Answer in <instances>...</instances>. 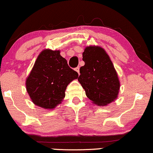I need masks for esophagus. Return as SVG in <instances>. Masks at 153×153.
Segmentation results:
<instances>
[{"mask_svg":"<svg viewBox=\"0 0 153 153\" xmlns=\"http://www.w3.org/2000/svg\"><path fill=\"white\" fill-rule=\"evenodd\" d=\"M75 71H76L77 73H78V74H80V68H78H78H75Z\"/></svg>","mask_w":153,"mask_h":153,"instance_id":"esophagus-1","label":"esophagus"}]
</instances>
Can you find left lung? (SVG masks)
Listing matches in <instances>:
<instances>
[{
	"label": "left lung",
	"mask_w": 153,
	"mask_h": 153,
	"mask_svg": "<svg viewBox=\"0 0 153 153\" xmlns=\"http://www.w3.org/2000/svg\"><path fill=\"white\" fill-rule=\"evenodd\" d=\"M85 65L80 68L78 81L92 103L106 106L117 98L120 81L110 56L103 48L85 47L83 53Z\"/></svg>",
	"instance_id": "left-lung-1"
}]
</instances>
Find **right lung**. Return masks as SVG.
<instances>
[{
    "label": "right lung",
    "instance_id": "1",
    "mask_svg": "<svg viewBox=\"0 0 153 153\" xmlns=\"http://www.w3.org/2000/svg\"><path fill=\"white\" fill-rule=\"evenodd\" d=\"M78 77L59 50L44 49L27 78L26 89L35 105L52 110L62 103L67 86Z\"/></svg>",
    "mask_w": 153,
    "mask_h": 153
}]
</instances>
